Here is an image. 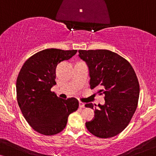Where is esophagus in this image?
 Returning a JSON list of instances; mask_svg holds the SVG:
<instances>
[{
	"instance_id": "esophagus-1",
	"label": "esophagus",
	"mask_w": 156,
	"mask_h": 156,
	"mask_svg": "<svg viewBox=\"0 0 156 156\" xmlns=\"http://www.w3.org/2000/svg\"><path fill=\"white\" fill-rule=\"evenodd\" d=\"M84 105L85 104L83 103V102H82V101L80 102V108H84Z\"/></svg>"
}]
</instances>
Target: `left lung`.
I'll use <instances>...</instances> for the list:
<instances>
[{"mask_svg":"<svg viewBox=\"0 0 156 156\" xmlns=\"http://www.w3.org/2000/svg\"><path fill=\"white\" fill-rule=\"evenodd\" d=\"M79 57L89 69L90 88L104 94L105 104L95 107L94 118L86 122L94 136L101 138L118 135L129 125L135 113L140 87L131 64L116 52L107 50H80ZM86 107L94 109V104Z\"/></svg>","mask_w":156,"mask_h":156,"instance_id":"obj_1","label":"left lung"}]
</instances>
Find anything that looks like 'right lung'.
I'll return each instance as SVG.
<instances>
[{
    "instance_id": "obj_1",
    "label": "right lung",
    "mask_w": 156,
    "mask_h": 156,
    "mask_svg": "<svg viewBox=\"0 0 156 156\" xmlns=\"http://www.w3.org/2000/svg\"><path fill=\"white\" fill-rule=\"evenodd\" d=\"M77 50L45 49L25 61L16 81L17 100L29 125L38 133L52 136L65 129L71 113L79 107L72 97L62 99L51 88L56 84V67Z\"/></svg>"
}]
</instances>
